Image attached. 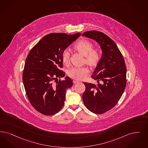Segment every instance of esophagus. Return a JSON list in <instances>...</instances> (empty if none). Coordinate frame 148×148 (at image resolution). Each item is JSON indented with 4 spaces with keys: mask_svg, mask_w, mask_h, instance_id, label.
<instances>
[{
    "mask_svg": "<svg viewBox=\"0 0 148 148\" xmlns=\"http://www.w3.org/2000/svg\"><path fill=\"white\" fill-rule=\"evenodd\" d=\"M79 82V81H77V80H73V83L74 84H77V83H78Z\"/></svg>",
    "mask_w": 148,
    "mask_h": 148,
    "instance_id": "obj_1",
    "label": "esophagus"
}]
</instances>
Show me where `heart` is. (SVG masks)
<instances>
[{"mask_svg":"<svg viewBox=\"0 0 148 148\" xmlns=\"http://www.w3.org/2000/svg\"><path fill=\"white\" fill-rule=\"evenodd\" d=\"M74 49L85 56V62L88 65L95 66L100 62L102 57V52L99 48H93L91 42L87 40H81L74 45ZM70 53L65 50L62 54V61L64 64H68L69 63ZM90 73L89 68L86 66L72 67L68 71V75L72 79L75 80H82Z\"/></svg>","mask_w":148,"mask_h":148,"instance_id":"1","label":"heart"}]
</instances>
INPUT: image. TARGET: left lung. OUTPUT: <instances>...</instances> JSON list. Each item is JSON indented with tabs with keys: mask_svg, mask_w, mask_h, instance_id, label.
<instances>
[{
	"mask_svg": "<svg viewBox=\"0 0 148 148\" xmlns=\"http://www.w3.org/2000/svg\"><path fill=\"white\" fill-rule=\"evenodd\" d=\"M82 36L97 42L102 52L100 61L91 75L97 84L84 83L83 102L91 112L102 114L116 105L124 92L126 66L117 46L108 36L97 31H86Z\"/></svg>",
	"mask_w": 148,
	"mask_h": 148,
	"instance_id": "obj_1",
	"label": "left lung"
}]
</instances>
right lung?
Returning <instances> with one entry per match:
<instances>
[{"label": "right lung", "mask_w": 148, "mask_h": 148, "mask_svg": "<svg viewBox=\"0 0 148 148\" xmlns=\"http://www.w3.org/2000/svg\"><path fill=\"white\" fill-rule=\"evenodd\" d=\"M80 33L67 35L52 33L44 36L32 48L26 59L23 80L27 97L36 110L46 116L53 115L64 105L65 92L73 85L63 68L62 54Z\"/></svg>", "instance_id": "add662e5"}]
</instances>
